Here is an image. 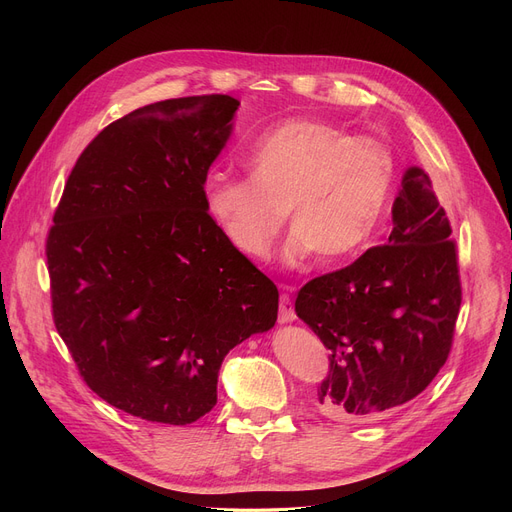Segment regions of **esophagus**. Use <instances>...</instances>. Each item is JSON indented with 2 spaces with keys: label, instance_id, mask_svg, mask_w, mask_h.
<instances>
[{
  "label": "esophagus",
  "instance_id": "esophagus-1",
  "mask_svg": "<svg viewBox=\"0 0 512 512\" xmlns=\"http://www.w3.org/2000/svg\"><path fill=\"white\" fill-rule=\"evenodd\" d=\"M284 290H292L290 286H284ZM297 319V315H294V307H292V301L288 294L284 292L280 297V324H290V321Z\"/></svg>",
  "mask_w": 512,
  "mask_h": 512
}]
</instances>
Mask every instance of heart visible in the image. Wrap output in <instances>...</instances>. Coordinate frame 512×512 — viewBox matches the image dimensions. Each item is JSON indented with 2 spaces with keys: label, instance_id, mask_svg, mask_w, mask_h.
Wrapping results in <instances>:
<instances>
[{
  "label": "heart",
  "instance_id": "b5f03b06",
  "mask_svg": "<svg viewBox=\"0 0 512 512\" xmlns=\"http://www.w3.org/2000/svg\"><path fill=\"white\" fill-rule=\"evenodd\" d=\"M251 176L213 172L205 205L230 245L265 259L288 218L294 224L282 249L286 267L313 255L334 261L357 255L378 230L394 184L386 143L351 137L342 126L292 118L270 130L247 153Z\"/></svg>",
  "mask_w": 512,
  "mask_h": 512
}]
</instances>
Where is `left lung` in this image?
I'll return each mask as SVG.
<instances>
[{
    "instance_id": "left-lung-1",
    "label": "left lung",
    "mask_w": 512,
    "mask_h": 512,
    "mask_svg": "<svg viewBox=\"0 0 512 512\" xmlns=\"http://www.w3.org/2000/svg\"><path fill=\"white\" fill-rule=\"evenodd\" d=\"M388 245L301 290L294 311L330 351L324 413L371 421L421 394L448 359L461 280L450 222L432 180L411 166L392 207Z\"/></svg>"
}]
</instances>
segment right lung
<instances>
[{
    "label": "right lung",
    "mask_w": 512,
    "mask_h": 512,
    "mask_svg": "<svg viewBox=\"0 0 512 512\" xmlns=\"http://www.w3.org/2000/svg\"><path fill=\"white\" fill-rule=\"evenodd\" d=\"M238 105L180 97L112 122L80 153L53 215L56 328L87 386L145 421L209 413L224 357L278 319L276 284L205 205Z\"/></svg>",
    "instance_id": "right-lung-1"
}]
</instances>
